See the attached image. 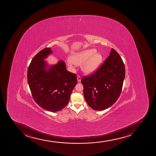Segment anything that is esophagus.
Listing matches in <instances>:
<instances>
[{"mask_svg":"<svg viewBox=\"0 0 156 156\" xmlns=\"http://www.w3.org/2000/svg\"><path fill=\"white\" fill-rule=\"evenodd\" d=\"M77 82H80V80H81V77H80V76H77Z\"/></svg>","mask_w":156,"mask_h":156,"instance_id":"1","label":"esophagus"}]
</instances>
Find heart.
<instances>
[{
    "label": "heart",
    "instance_id": "obj_1",
    "mask_svg": "<svg viewBox=\"0 0 156 156\" xmlns=\"http://www.w3.org/2000/svg\"><path fill=\"white\" fill-rule=\"evenodd\" d=\"M103 60V56L97 53V50L87 49L72 54L69 58V65H80L82 64V71L86 74H90L98 69Z\"/></svg>",
    "mask_w": 156,
    "mask_h": 156
}]
</instances>
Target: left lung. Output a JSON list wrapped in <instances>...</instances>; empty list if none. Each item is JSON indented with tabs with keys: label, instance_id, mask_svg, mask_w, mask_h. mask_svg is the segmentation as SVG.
<instances>
[{
	"label": "left lung",
	"instance_id": "left-lung-1",
	"mask_svg": "<svg viewBox=\"0 0 156 156\" xmlns=\"http://www.w3.org/2000/svg\"><path fill=\"white\" fill-rule=\"evenodd\" d=\"M125 76L124 64L118 53L112 49L100 67L81 80L88 105L95 110L112 106L121 94Z\"/></svg>",
	"mask_w": 156,
	"mask_h": 156
}]
</instances>
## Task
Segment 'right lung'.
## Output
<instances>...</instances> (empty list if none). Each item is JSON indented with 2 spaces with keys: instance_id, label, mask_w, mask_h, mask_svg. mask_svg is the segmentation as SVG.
<instances>
[{
  "instance_id": "1",
  "label": "right lung",
  "mask_w": 156,
  "mask_h": 156,
  "mask_svg": "<svg viewBox=\"0 0 156 156\" xmlns=\"http://www.w3.org/2000/svg\"><path fill=\"white\" fill-rule=\"evenodd\" d=\"M51 53V48H46L35 56L28 67L27 79L36 103L46 110L56 112L67 105L77 84V77L67 70L66 64L62 60L56 65L48 66L44 59Z\"/></svg>"
}]
</instances>
